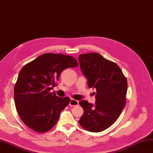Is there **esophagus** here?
Listing matches in <instances>:
<instances>
[{
  "label": "esophagus",
  "instance_id": "1",
  "mask_svg": "<svg viewBox=\"0 0 153 153\" xmlns=\"http://www.w3.org/2000/svg\"><path fill=\"white\" fill-rule=\"evenodd\" d=\"M79 102L76 100H74L73 99H71L70 100V102H69V105L72 106H77L79 105Z\"/></svg>",
  "mask_w": 153,
  "mask_h": 153
}]
</instances>
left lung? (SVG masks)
<instances>
[{
	"instance_id": "left-lung-1",
	"label": "left lung",
	"mask_w": 153,
	"mask_h": 153,
	"mask_svg": "<svg viewBox=\"0 0 153 153\" xmlns=\"http://www.w3.org/2000/svg\"><path fill=\"white\" fill-rule=\"evenodd\" d=\"M79 61L88 87L96 90L94 104L79 102L84 113L79 122L86 131L101 132L114 123L125 107L127 80L116 63L99 53L80 54Z\"/></svg>"
}]
</instances>
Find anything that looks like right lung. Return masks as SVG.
<instances>
[{
  "label": "right lung",
  "instance_id": "right-lung-1",
  "mask_svg": "<svg viewBox=\"0 0 153 153\" xmlns=\"http://www.w3.org/2000/svg\"><path fill=\"white\" fill-rule=\"evenodd\" d=\"M77 66L73 56L45 53L22 68L14 86V99L26 125L36 132H45L56 125L70 99L57 97L50 91L62 71Z\"/></svg>",
  "mask_w": 153,
  "mask_h": 153
}]
</instances>
